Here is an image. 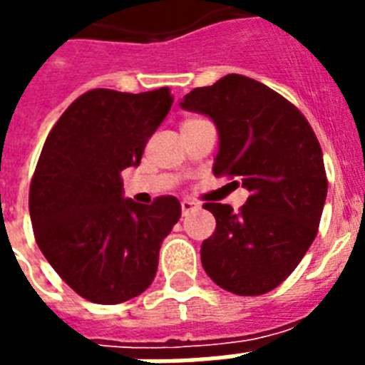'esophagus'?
<instances>
[{
  "label": "esophagus",
  "mask_w": 365,
  "mask_h": 365,
  "mask_svg": "<svg viewBox=\"0 0 365 365\" xmlns=\"http://www.w3.org/2000/svg\"><path fill=\"white\" fill-rule=\"evenodd\" d=\"M199 208V205L197 202H193V200H182V214L183 216H187L189 212H195Z\"/></svg>",
  "instance_id": "34e87169"
}]
</instances>
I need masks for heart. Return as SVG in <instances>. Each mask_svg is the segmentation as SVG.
Here are the masks:
<instances>
[{
  "label": "heart",
  "instance_id": "heart-1",
  "mask_svg": "<svg viewBox=\"0 0 365 365\" xmlns=\"http://www.w3.org/2000/svg\"><path fill=\"white\" fill-rule=\"evenodd\" d=\"M197 121H205V119H197V117H191V119H185V121H183V125H189V123H197Z\"/></svg>",
  "mask_w": 365,
  "mask_h": 365
}]
</instances>
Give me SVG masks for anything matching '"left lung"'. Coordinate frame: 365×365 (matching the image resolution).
<instances>
[{
	"instance_id": "1",
	"label": "left lung",
	"mask_w": 365,
	"mask_h": 365,
	"mask_svg": "<svg viewBox=\"0 0 365 365\" xmlns=\"http://www.w3.org/2000/svg\"><path fill=\"white\" fill-rule=\"evenodd\" d=\"M180 106L216 125L214 176L250 191L240 212L205 205L216 217V231L200 246L206 274L231 294H267L294 272L317 237L328 195L320 143L294 104L239 73L193 88Z\"/></svg>"
}]
</instances>
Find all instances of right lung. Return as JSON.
<instances>
[{
	"label": "right lung",
	"instance_id": "obj_1",
	"mask_svg": "<svg viewBox=\"0 0 365 365\" xmlns=\"http://www.w3.org/2000/svg\"><path fill=\"white\" fill-rule=\"evenodd\" d=\"M172 106L168 87L128 94L94 88L48 132L30 183L36 242L76 294L115 305L151 286L165 237L182 216L176 197L125 199L121 172Z\"/></svg>",
	"mask_w": 365,
	"mask_h": 365
}]
</instances>
